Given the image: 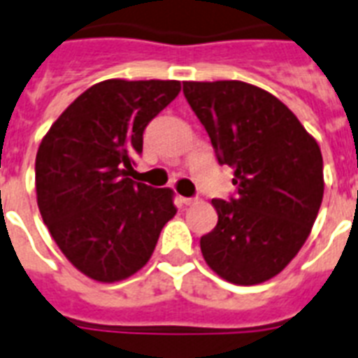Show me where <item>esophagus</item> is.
<instances>
[{"mask_svg":"<svg viewBox=\"0 0 358 358\" xmlns=\"http://www.w3.org/2000/svg\"><path fill=\"white\" fill-rule=\"evenodd\" d=\"M180 202L185 204V206H191V204H195L196 199H187V196H180Z\"/></svg>","mask_w":358,"mask_h":358,"instance_id":"esophagus-1","label":"esophagus"}]
</instances>
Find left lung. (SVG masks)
Here are the masks:
<instances>
[{
	"mask_svg": "<svg viewBox=\"0 0 358 358\" xmlns=\"http://www.w3.org/2000/svg\"><path fill=\"white\" fill-rule=\"evenodd\" d=\"M238 196L213 199L217 224L201 238L212 271L238 286L266 282L294 260L323 199L317 141L271 92L245 81H184Z\"/></svg>",
	"mask_w": 358,
	"mask_h": 358,
	"instance_id": "8db88e82",
	"label": "left lung"
}]
</instances>
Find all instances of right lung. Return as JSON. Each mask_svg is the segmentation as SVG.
I'll list each match as a JSON object with an SVG mask.
<instances>
[{"label": "right lung", "mask_w": 358, "mask_h": 358, "mask_svg": "<svg viewBox=\"0 0 358 358\" xmlns=\"http://www.w3.org/2000/svg\"><path fill=\"white\" fill-rule=\"evenodd\" d=\"M176 80H106L76 98L42 137L36 204L72 266L119 282L146 266L174 217V191L128 178L143 131L180 92Z\"/></svg>", "instance_id": "obj_1"}]
</instances>
